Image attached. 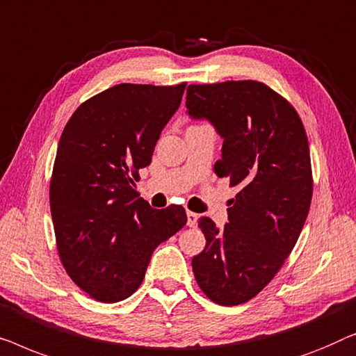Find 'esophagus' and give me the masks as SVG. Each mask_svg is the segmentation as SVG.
Wrapping results in <instances>:
<instances>
[{
	"instance_id": "1",
	"label": "esophagus",
	"mask_w": 356,
	"mask_h": 356,
	"mask_svg": "<svg viewBox=\"0 0 356 356\" xmlns=\"http://www.w3.org/2000/svg\"><path fill=\"white\" fill-rule=\"evenodd\" d=\"M197 221H198V214L192 213V211H187V226L195 227V226H197Z\"/></svg>"
}]
</instances>
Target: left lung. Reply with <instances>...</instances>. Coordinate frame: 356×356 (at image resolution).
<instances>
[{
  "label": "left lung",
  "mask_w": 356,
  "mask_h": 356,
  "mask_svg": "<svg viewBox=\"0 0 356 356\" xmlns=\"http://www.w3.org/2000/svg\"><path fill=\"white\" fill-rule=\"evenodd\" d=\"M188 116L208 119L224 138L219 177L240 192L219 230L200 218L207 245L192 259L209 300L242 305L271 282L292 252L313 197L307 132L287 99L257 80L188 85Z\"/></svg>",
  "instance_id": "obj_1"
}]
</instances>
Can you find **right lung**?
I'll use <instances>...</instances> for the list:
<instances>
[{
	"label": "right lung",
	"mask_w": 356,
	"mask_h": 356,
	"mask_svg": "<svg viewBox=\"0 0 356 356\" xmlns=\"http://www.w3.org/2000/svg\"><path fill=\"white\" fill-rule=\"evenodd\" d=\"M185 85H114L80 104L59 138L49 182L58 253L98 302L130 297L154 248L187 222L182 207L153 209L135 190Z\"/></svg>",
	"instance_id": "1"
}]
</instances>
